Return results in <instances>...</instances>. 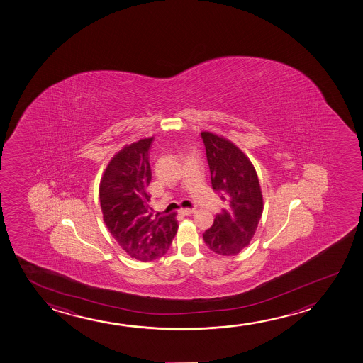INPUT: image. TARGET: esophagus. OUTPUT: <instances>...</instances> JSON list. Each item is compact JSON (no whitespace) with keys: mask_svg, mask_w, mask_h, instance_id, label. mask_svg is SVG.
Masks as SVG:
<instances>
[{"mask_svg":"<svg viewBox=\"0 0 363 363\" xmlns=\"http://www.w3.org/2000/svg\"><path fill=\"white\" fill-rule=\"evenodd\" d=\"M179 213L182 216H191V214L194 213V209H179Z\"/></svg>","mask_w":363,"mask_h":363,"instance_id":"1","label":"esophagus"}]
</instances>
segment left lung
Returning <instances> with one entry per match:
<instances>
[{"label":"left lung","instance_id":"8db88e82","mask_svg":"<svg viewBox=\"0 0 363 363\" xmlns=\"http://www.w3.org/2000/svg\"><path fill=\"white\" fill-rule=\"evenodd\" d=\"M201 136L212 187L227 203L204 232V243L219 255H237L253 239L263 213L258 174L248 156L230 140L209 131H202Z\"/></svg>","mask_w":363,"mask_h":363}]
</instances>
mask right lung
Masks as SVG:
<instances>
[{"label":"right lung","mask_w":363,"mask_h":363,"mask_svg":"<svg viewBox=\"0 0 363 363\" xmlns=\"http://www.w3.org/2000/svg\"><path fill=\"white\" fill-rule=\"evenodd\" d=\"M154 136L125 145L111 157L99 186L106 228L125 253L140 262L161 258L177 233L176 213L160 216L150 208L149 150Z\"/></svg>","instance_id":"obj_1"}]
</instances>
